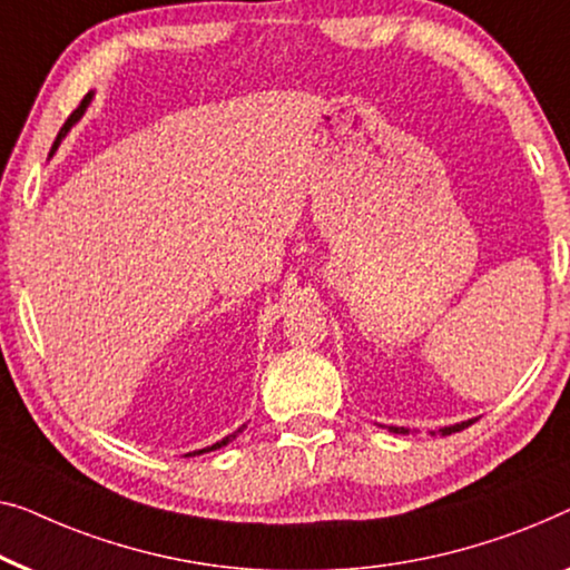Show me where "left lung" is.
Masks as SVG:
<instances>
[{
    "label": "left lung",
    "mask_w": 570,
    "mask_h": 570,
    "mask_svg": "<svg viewBox=\"0 0 570 570\" xmlns=\"http://www.w3.org/2000/svg\"><path fill=\"white\" fill-rule=\"evenodd\" d=\"M473 422H475V419H468V422H460V424L442 426V429H440V434H442V436H448V434H452V432H460V429H465L468 424H473ZM387 429H391L393 434H409V429H406V426H387Z\"/></svg>",
    "instance_id": "1"
}]
</instances>
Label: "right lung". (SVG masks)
Masks as SVG:
<instances>
[{"mask_svg": "<svg viewBox=\"0 0 570 570\" xmlns=\"http://www.w3.org/2000/svg\"><path fill=\"white\" fill-rule=\"evenodd\" d=\"M89 102H92V92H89V95L85 97V100H81V105L77 107V110H73V112H71V118L63 122L61 134H59V138H56V144H53V148H51V156L56 154V148H59V146H61V141H63V138H66V134H69V130H71V128H73V126H77V122H79V118H81V115H85V112H87V107H89ZM242 432H244V426H238L234 434H228V436H224V440H218L216 444H210V448H203V450L187 452V455H203V452H213V450H220V448H224V444H228L230 440H236V436H238V434H242Z\"/></svg>", "mask_w": 570, "mask_h": 570, "instance_id": "add662e5", "label": "right lung"}]
</instances>
